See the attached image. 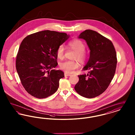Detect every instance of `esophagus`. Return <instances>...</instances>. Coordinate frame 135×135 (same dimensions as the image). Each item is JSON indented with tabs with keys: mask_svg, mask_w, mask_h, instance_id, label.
Returning <instances> with one entry per match:
<instances>
[{
	"mask_svg": "<svg viewBox=\"0 0 135 135\" xmlns=\"http://www.w3.org/2000/svg\"><path fill=\"white\" fill-rule=\"evenodd\" d=\"M65 76H70V74H68V73H65L64 74Z\"/></svg>",
	"mask_w": 135,
	"mask_h": 135,
	"instance_id": "1",
	"label": "esophagus"
}]
</instances>
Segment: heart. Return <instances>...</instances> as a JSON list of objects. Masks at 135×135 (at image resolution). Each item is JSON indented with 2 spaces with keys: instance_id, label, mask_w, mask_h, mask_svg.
<instances>
[{
  "instance_id": "obj_1",
  "label": "heart",
  "mask_w": 135,
  "mask_h": 135,
  "mask_svg": "<svg viewBox=\"0 0 135 135\" xmlns=\"http://www.w3.org/2000/svg\"><path fill=\"white\" fill-rule=\"evenodd\" d=\"M69 49L75 51L73 59L77 60L81 64L85 63L88 58L89 54L85 51V45L79 39H74L69 41L67 45ZM65 49L63 45H60L57 50V56L60 59H62L64 57ZM60 67L66 73H71L73 71L78 68V64L76 61H66L60 63Z\"/></svg>"
}]
</instances>
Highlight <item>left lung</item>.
I'll return each instance as SVG.
<instances>
[{
    "label": "left lung",
    "instance_id": "left-lung-1",
    "mask_svg": "<svg viewBox=\"0 0 135 135\" xmlns=\"http://www.w3.org/2000/svg\"><path fill=\"white\" fill-rule=\"evenodd\" d=\"M78 38L86 41L90 51L83 68L89 71L88 74L78 75L74 89L81 96L95 98L106 90L114 76L117 62L115 50L110 40L91 30H85Z\"/></svg>",
    "mask_w": 135,
    "mask_h": 135
}]
</instances>
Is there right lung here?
Listing matches in <instances>:
<instances>
[{"mask_svg":"<svg viewBox=\"0 0 135 135\" xmlns=\"http://www.w3.org/2000/svg\"><path fill=\"white\" fill-rule=\"evenodd\" d=\"M69 37L65 33L45 30L30 34L22 41L16 69L22 85L32 96L45 98L58 90L64 73L53 69L58 65L57 50Z\"/></svg>","mask_w":135,"mask_h":135,"instance_id":"1","label":"right lung"}]
</instances>
